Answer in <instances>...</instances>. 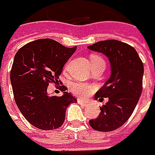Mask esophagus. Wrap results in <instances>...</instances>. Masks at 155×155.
<instances>
[{
	"mask_svg": "<svg viewBox=\"0 0 155 155\" xmlns=\"http://www.w3.org/2000/svg\"><path fill=\"white\" fill-rule=\"evenodd\" d=\"M77 101H78V103L81 104V105H87V104H88V101L84 100V99H78Z\"/></svg>",
	"mask_w": 155,
	"mask_h": 155,
	"instance_id": "obj_1",
	"label": "esophagus"
}]
</instances>
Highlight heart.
Here are the masks:
<instances>
[{"label":"heart","mask_w":155,"mask_h":155,"mask_svg":"<svg viewBox=\"0 0 155 155\" xmlns=\"http://www.w3.org/2000/svg\"><path fill=\"white\" fill-rule=\"evenodd\" d=\"M102 59L99 56L96 55H91L90 57V61L91 64H93L97 61H101ZM94 91V87L89 84H85V83H74L71 86V91L75 95L77 96H82L85 97L87 95H89L90 94H91V91Z\"/></svg>","instance_id":"obj_1"}]
</instances>
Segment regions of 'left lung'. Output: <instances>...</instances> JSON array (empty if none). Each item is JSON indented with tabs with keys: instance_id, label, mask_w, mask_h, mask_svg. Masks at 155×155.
I'll use <instances>...</instances> for the list:
<instances>
[{
	"instance_id": "8db88e82",
	"label": "left lung",
	"mask_w": 155,
	"mask_h": 155,
	"mask_svg": "<svg viewBox=\"0 0 155 155\" xmlns=\"http://www.w3.org/2000/svg\"><path fill=\"white\" fill-rule=\"evenodd\" d=\"M88 48L105 55L111 66L109 79L94 95L95 99L108 97L109 100L100 107L98 117L89 123L95 130L113 131L130 118L138 103L143 87V62L133 47L119 40L99 41Z\"/></svg>"
}]
</instances>
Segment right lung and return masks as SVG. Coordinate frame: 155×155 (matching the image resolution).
Wrapping results in <instances>:
<instances>
[{
  "label": "right lung",
  "mask_w": 155,
  "mask_h": 155,
  "mask_svg": "<svg viewBox=\"0 0 155 155\" xmlns=\"http://www.w3.org/2000/svg\"><path fill=\"white\" fill-rule=\"evenodd\" d=\"M76 49L43 38L30 42L16 53L10 71L12 91L16 105L31 125L42 130L59 128L66 108L77 102L65 90L61 96L47 93L49 83H59L64 65Z\"/></svg>",
  "instance_id": "obj_1"
}]
</instances>
